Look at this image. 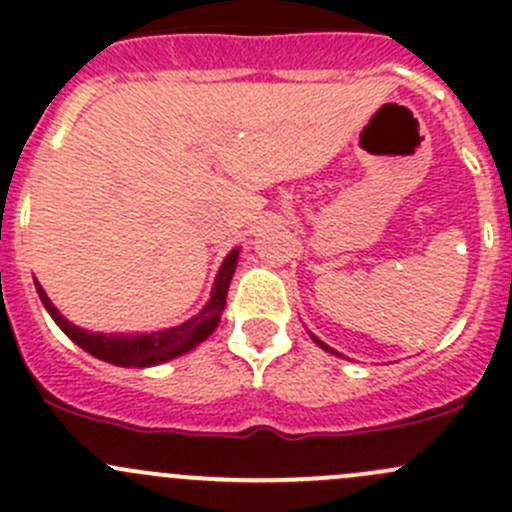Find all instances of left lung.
Instances as JSON below:
<instances>
[{
  "mask_svg": "<svg viewBox=\"0 0 512 512\" xmlns=\"http://www.w3.org/2000/svg\"><path fill=\"white\" fill-rule=\"evenodd\" d=\"M309 337H312V339H314V342H317V347H319V349H324V352H332V354L342 356V354H339V352H334V349H332V347H327V344H324V342H322V339H317V337H314V334H312V332H309Z\"/></svg>",
  "mask_w": 512,
  "mask_h": 512,
  "instance_id": "obj_1",
  "label": "left lung"
}]
</instances>
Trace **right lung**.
<instances>
[{
	"label": "right lung",
	"instance_id": "add662e5",
	"mask_svg": "<svg viewBox=\"0 0 512 512\" xmlns=\"http://www.w3.org/2000/svg\"><path fill=\"white\" fill-rule=\"evenodd\" d=\"M237 257H240V247H235V250L223 260L218 275H215L210 299L195 317L178 324V327L160 329V332L151 334H103L76 327V324H71L69 319L54 307V302L46 297L44 287L36 280L34 285L36 294H39L41 304H44L46 312L51 314V319H54V322L59 324L61 332H64L71 342L79 344L84 352H89L91 356H96V359L101 361H108V364L113 366H126V369L128 366H136V369H146V366L163 364V361L178 359V356L193 352L198 344H203L205 339L218 329L220 317H223L225 309L227 287H230L232 275H235Z\"/></svg>",
	"mask_w": 512,
	"mask_h": 512
}]
</instances>
